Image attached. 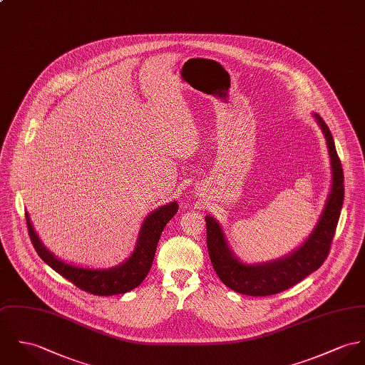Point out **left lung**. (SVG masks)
<instances>
[{"mask_svg":"<svg viewBox=\"0 0 365 365\" xmlns=\"http://www.w3.org/2000/svg\"><path fill=\"white\" fill-rule=\"evenodd\" d=\"M314 117L327 139L331 158V187L315 229L297 250L270 262L244 264L232 254L219 222L212 216L205 217L207 251L213 269L227 287L240 294L264 297L284 292L315 272L329 254L344 199V177L328 125L319 114L314 113Z\"/></svg>","mask_w":365,"mask_h":365,"instance_id":"8db88e82","label":"left lung"}]
</instances>
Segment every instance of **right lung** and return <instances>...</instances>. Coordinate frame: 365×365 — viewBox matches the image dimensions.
<instances>
[{
	"label": "right lung",
	"mask_w": 365,
	"mask_h": 365,
	"mask_svg": "<svg viewBox=\"0 0 365 365\" xmlns=\"http://www.w3.org/2000/svg\"><path fill=\"white\" fill-rule=\"evenodd\" d=\"M177 210L178 203L174 200L150 212L140 226L131 257L121 265L110 269H89L66 264L43 245L38 235L34 232L28 213L26 225L36 252L47 265L53 267L57 273H60L81 290L96 296H114L131 292L148 276L153 264L159 238L168 220H171Z\"/></svg>",
	"instance_id": "add662e5"
}]
</instances>
